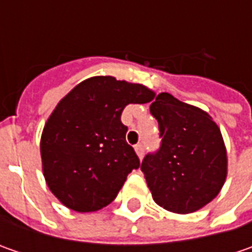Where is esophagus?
<instances>
[{
    "label": "esophagus",
    "instance_id": "esophagus-1",
    "mask_svg": "<svg viewBox=\"0 0 252 252\" xmlns=\"http://www.w3.org/2000/svg\"><path fill=\"white\" fill-rule=\"evenodd\" d=\"M134 150L137 153V156H139V158H143L144 157V146L143 144H137L136 147H134Z\"/></svg>",
    "mask_w": 252,
    "mask_h": 252
}]
</instances>
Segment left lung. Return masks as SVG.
Segmentation results:
<instances>
[{
  "label": "left lung",
  "instance_id": "8db88e82",
  "mask_svg": "<svg viewBox=\"0 0 252 252\" xmlns=\"http://www.w3.org/2000/svg\"><path fill=\"white\" fill-rule=\"evenodd\" d=\"M161 146L141 162L154 202L187 215L218 196L227 177V153L219 126L202 109L161 92L150 105Z\"/></svg>",
  "mask_w": 252,
  "mask_h": 252
}]
</instances>
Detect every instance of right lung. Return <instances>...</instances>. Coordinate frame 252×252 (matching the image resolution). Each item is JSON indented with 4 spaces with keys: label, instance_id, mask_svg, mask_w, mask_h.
Listing matches in <instances>:
<instances>
[{
    "label": "right lung",
    "instance_id": "1",
    "mask_svg": "<svg viewBox=\"0 0 252 252\" xmlns=\"http://www.w3.org/2000/svg\"><path fill=\"white\" fill-rule=\"evenodd\" d=\"M154 92L111 75L84 80L57 103L40 139L46 184L64 206L95 212L116 198L140 167L121 121L129 103H147Z\"/></svg>",
    "mask_w": 252,
    "mask_h": 252
}]
</instances>
